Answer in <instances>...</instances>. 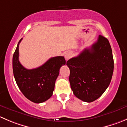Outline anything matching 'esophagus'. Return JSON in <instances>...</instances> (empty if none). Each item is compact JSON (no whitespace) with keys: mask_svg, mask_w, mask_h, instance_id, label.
I'll list each match as a JSON object with an SVG mask.
<instances>
[{"mask_svg":"<svg viewBox=\"0 0 127 127\" xmlns=\"http://www.w3.org/2000/svg\"><path fill=\"white\" fill-rule=\"evenodd\" d=\"M71 56H72V53H71L70 51H67V52L65 53L64 57H65V59H66V60H69Z\"/></svg>","mask_w":127,"mask_h":127,"instance_id":"34e87169","label":"esophagus"}]
</instances>
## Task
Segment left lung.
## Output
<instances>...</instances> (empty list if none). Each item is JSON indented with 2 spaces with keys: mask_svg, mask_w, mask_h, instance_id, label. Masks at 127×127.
<instances>
[{
  "mask_svg": "<svg viewBox=\"0 0 127 127\" xmlns=\"http://www.w3.org/2000/svg\"><path fill=\"white\" fill-rule=\"evenodd\" d=\"M66 65L70 70L69 80L75 96L86 102L94 101L109 86L114 72L109 40L99 35L91 47L69 60Z\"/></svg>",
  "mask_w": 127,
  "mask_h": 127,
  "instance_id": "left-lung-1",
  "label": "left lung"
}]
</instances>
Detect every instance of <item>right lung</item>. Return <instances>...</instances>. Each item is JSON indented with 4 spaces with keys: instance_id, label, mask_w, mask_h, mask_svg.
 Here are the masks:
<instances>
[{
    "instance_id": "right-lung-1",
    "label": "right lung",
    "mask_w": 127,
    "mask_h": 127,
    "mask_svg": "<svg viewBox=\"0 0 127 127\" xmlns=\"http://www.w3.org/2000/svg\"><path fill=\"white\" fill-rule=\"evenodd\" d=\"M18 43L12 60L13 72L17 86L25 96L35 103H42L50 99L55 89V81L61 67L66 64L63 56L51 58L40 67L27 69L18 60Z\"/></svg>"
}]
</instances>
